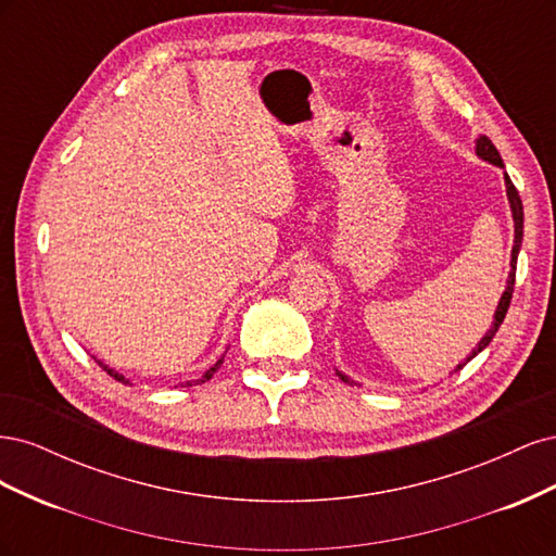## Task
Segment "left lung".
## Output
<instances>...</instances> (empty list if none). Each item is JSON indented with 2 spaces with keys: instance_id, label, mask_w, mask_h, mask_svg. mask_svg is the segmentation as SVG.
<instances>
[{
  "instance_id": "8db88e82",
  "label": "left lung",
  "mask_w": 556,
  "mask_h": 556,
  "mask_svg": "<svg viewBox=\"0 0 556 556\" xmlns=\"http://www.w3.org/2000/svg\"><path fill=\"white\" fill-rule=\"evenodd\" d=\"M476 153L482 157V160H486V162H492V164H496V166H503V160H501V155H498V150L494 148V143L486 139V137H480L478 139V143H476ZM506 192H508V201H510V211H513V220H515V245H513V260H510V276H508V288H506V292H503V296H501V301H498V308H496V313H494V325H492V329L486 331L484 336H482V341L478 343V348L470 352V357L466 359V362H470L473 359L478 352H482L486 345L492 343V339L496 336V331H498V327H501V323H503V317H506V313H508V306H510V299H513V290H515V271H517V255H519V245H521V237H525V208H521V199H519V192H517V188L513 185V180H510V176L506 174ZM464 364H459L457 366V371L462 368ZM339 374V371H336ZM339 378L343 380V382H350L352 384V380L348 378V376H343V374H339Z\"/></svg>"
}]
</instances>
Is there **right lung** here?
I'll list each match as a JSON object with an SVG mask.
<instances>
[{"instance_id": "right-lung-1", "label": "right lung", "mask_w": 556, "mask_h": 556, "mask_svg": "<svg viewBox=\"0 0 556 556\" xmlns=\"http://www.w3.org/2000/svg\"><path fill=\"white\" fill-rule=\"evenodd\" d=\"M223 359H225V357H223ZM223 359H217V362H215V364H213V366H211V368H208V371H206V374H204V376H201V378H199V380H194V382H197V384H201V382H206V380H211V378H213V374H215V371H217V368H220V364H223ZM99 366H102V368H104V371H106V374H109V376H111V378H115V380H117V382H125V384H127V382H129V380H125V376H121V374H117V371H113V368H109V366H106V364H102V362H99ZM188 384H192V382H188Z\"/></svg>"}]
</instances>
